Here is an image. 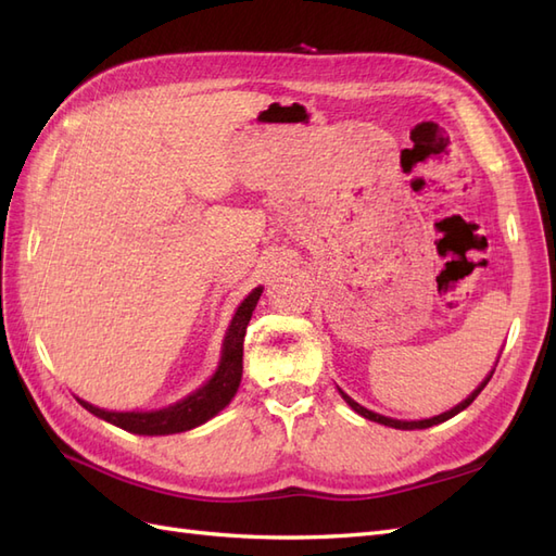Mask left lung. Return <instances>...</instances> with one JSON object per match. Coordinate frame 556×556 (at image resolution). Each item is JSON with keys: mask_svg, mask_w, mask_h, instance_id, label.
Here are the masks:
<instances>
[{"mask_svg": "<svg viewBox=\"0 0 556 556\" xmlns=\"http://www.w3.org/2000/svg\"><path fill=\"white\" fill-rule=\"evenodd\" d=\"M490 377H492V372L485 377V380L480 382V387L476 389L473 394H470L468 399H464L460 401L458 406H454L452 410H446V413H440V416H434V418H425V420H394V418H387V416H380V413H372V410H368L365 406H361V404H356V401H353L349 394H344L339 389V394L344 396V401L346 404L358 413V416H363V418H368V420H375V422H380V425H389V428H396V430H425V428H432V425H440V422H444V420H448V418H454L456 413H460L464 408H468L470 404H473L476 401V396L482 392V389H485V384L490 382Z\"/></svg>", "mask_w": 556, "mask_h": 556, "instance_id": "8db88e82", "label": "left lung"}]
</instances>
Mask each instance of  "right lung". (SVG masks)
I'll return each mask as SVG.
<instances>
[{"mask_svg":"<svg viewBox=\"0 0 556 556\" xmlns=\"http://www.w3.org/2000/svg\"><path fill=\"white\" fill-rule=\"evenodd\" d=\"M260 293H263V287L253 289L243 303L236 308L231 325L227 329V337H224L222 344V358L215 375L210 380L195 389L193 394H188L186 399L176 401L174 406L160 408V410H104L88 404V401H80L78 404L90 410L92 416H98L102 420H108L116 428H122L126 432L134 434H174V432H186L193 430L198 425L207 422L210 418H215L217 413L229 406V401L233 399L236 389L241 384V375H243V337H245V327L251 323V315L257 305Z\"/></svg>","mask_w":556,"mask_h":556,"instance_id":"obj_1","label":"right lung"}]
</instances>
